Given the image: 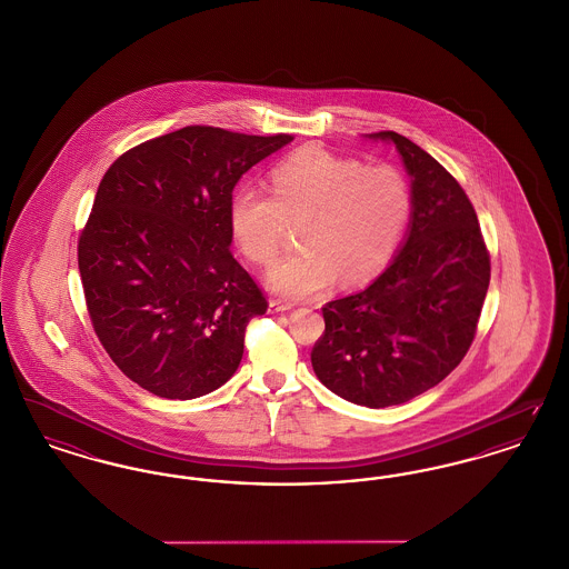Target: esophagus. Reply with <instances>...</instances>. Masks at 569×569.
<instances>
[{
	"mask_svg": "<svg viewBox=\"0 0 569 569\" xmlns=\"http://www.w3.org/2000/svg\"><path fill=\"white\" fill-rule=\"evenodd\" d=\"M295 305L292 302H283V300H274L272 298L271 302H269V313H286V311H290Z\"/></svg>",
	"mask_w": 569,
	"mask_h": 569,
	"instance_id": "obj_1",
	"label": "esophagus"
}]
</instances>
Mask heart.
Returning a JSON list of instances; mask_svg holds the SVG:
<instances>
[{"label": "heart", "mask_w": 569, "mask_h": 569, "mask_svg": "<svg viewBox=\"0 0 569 569\" xmlns=\"http://www.w3.org/2000/svg\"><path fill=\"white\" fill-rule=\"evenodd\" d=\"M271 191L244 186L230 204V223L244 258L277 260L290 226L302 251L279 262L269 288L290 298L325 292L339 277L362 286L386 269L411 216V188L395 166H367L322 147H302L271 172Z\"/></svg>", "instance_id": "1"}]
</instances>
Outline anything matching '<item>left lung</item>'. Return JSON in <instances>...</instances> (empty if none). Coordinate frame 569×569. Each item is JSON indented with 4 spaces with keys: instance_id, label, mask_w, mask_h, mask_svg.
Returning a JSON list of instances; mask_svg holds the SVG:
<instances>
[{
    "instance_id": "1",
    "label": "left lung",
    "mask_w": 569,
    "mask_h": 569,
    "mask_svg": "<svg viewBox=\"0 0 569 569\" xmlns=\"http://www.w3.org/2000/svg\"><path fill=\"white\" fill-rule=\"evenodd\" d=\"M411 177V219L399 256L352 297L322 307L311 365L328 390L356 406H401L448 378L469 350L490 281V256L459 181L397 132Z\"/></svg>"
}]
</instances>
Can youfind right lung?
<instances>
[{
    "label": "right lung",
    "instance_id": "right-lung-1",
    "mask_svg": "<svg viewBox=\"0 0 569 569\" xmlns=\"http://www.w3.org/2000/svg\"><path fill=\"white\" fill-rule=\"evenodd\" d=\"M288 142L188 126L102 177L79 239L87 311L112 362L156 397L196 399L239 369L269 302L230 251L232 190Z\"/></svg>",
    "mask_w": 569,
    "mask_h": 569
}]
</instances>
